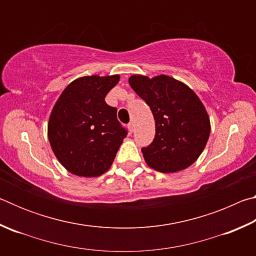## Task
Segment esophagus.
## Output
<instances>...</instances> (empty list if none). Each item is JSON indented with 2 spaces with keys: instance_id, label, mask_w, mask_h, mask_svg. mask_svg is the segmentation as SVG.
Wrapping results in <instances>:
<instances>
[{
  "instance_id": "1",
  "label": "esophagus",
  "mask_w": 256,
  "mask_h": 256,
  "mask_svg": "<svg viewBox=\"0 0 256 256\" xmlns=\"http://www.w3.org/2000/svg\"><path fill=\"white\" fill-rule=\"evenodd\" d=\"M128 131L132 133L134 131V124H133V122H130L128 125Z\"/></svg>"
}]
</instances>
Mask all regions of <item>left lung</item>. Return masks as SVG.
<instances>
[{"label":"left lung","instance_id":"1","mask_svg":"<svg viewBox=\"0 0 256 256\" xmlns=\"http://www.w3.org/2000/svg\"><path fill=\"white\" fill-rule=\"evenodd\" d=\"M128 82L154 118V141L141 149L148 166L160 172H176L190 166L206 148L211 128L196 92L164 74L152 79L132 76Z\"/></svg>","mask_w":256,"mask_h":256}]
</instances>
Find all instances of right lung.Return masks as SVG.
Segmentation results:
<instances>
[{
    "label": "right lung",
    "instance_id": "obj_1",
    "mask_svg": "<svg viewBox=\"0 0 256 256\" xmlns=\"http://www.w3.org/2000/svg\"><path fill=\"white\" fill-rule=\"evenodd\" d=\"M120 76H90L72 81L56 102L48 140L56 158L72 174L96 177L110 170L128 130L105 97Z\"/></svg>",
    "mask_w": 256,
    "mask_h": 256
}]
</instances>
